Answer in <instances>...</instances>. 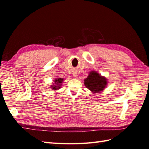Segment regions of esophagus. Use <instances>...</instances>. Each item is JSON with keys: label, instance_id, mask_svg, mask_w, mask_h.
<instances>
[{"label": "esophagus", "instance_id": "1", "mask_svg": "<svg viewBox=\"0 0 149 149\" xmlns=\"http://www.w3.org/2000/svg\"><path fill=\"white\" fill-rule=\"evenodd\" d=\"M73 76H74V77H76V76H77V74H76V73H74Z\"/></svg>", "mask_w": 149, "mask_h": 149}]
</instances>
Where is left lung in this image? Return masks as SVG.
Segmentation results:
<instances>
[{
	"label": "left lung",
	"mask_w": 149,
	"mask_h": 149,
	"mask_svg": "<svg viewBox=\"0 0 149 149\" xmlns=\"http://www.w3.org/2000/svg\"><path fill=\"white\" fill-rule=\"evenodd\" d=\"M107 83V79L100 75L95 71L89 73L88 77L84 79V85L93 93H100L104 89Z\"/></svg>",
	"instance_id": "8db88e82"
}]
</instances>
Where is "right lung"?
I'll list each match as a JSON object with an SVG mask.
<instances>
[{
  "label": "right lung",
  "mask_w": 149,
  "mask_h": 149,
  "mask_svg": "<svg viewBox=\"0 0 149 149\" xmlns=\"http://www.w3.org/2000/svg\"><path fill=\"white\" fill-rule=\"evenodd\" d=\"M64 79L63 78H56L55 80H54V83L53 85H52V89L53 90H57L58 89H60L61 86V83L63 81Z\"/></svg>",
  "instance_id": "right-lung-1"
}]
</instances>
